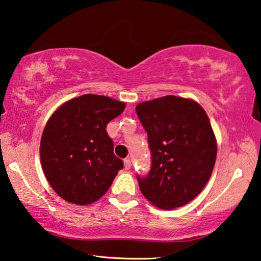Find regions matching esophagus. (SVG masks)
<instances>
[{
    "mask_svg": "<svg viewBox=\"0 0 261 261\" xmlns=\"http://www.w3.org/2000/svg\"><path fill=\"white\" fill-rule=\"evenodd\" d=\"M123 165H125V170H130L132 162L129 159H125V161H123Z\"/></svg>",
    "mask_w": 261,
    "mask_h": 261,
    "instance_id": "esophagus-1",
    "label": "esophagus"
}]
</instances>
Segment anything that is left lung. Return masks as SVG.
I'll list each match as a JSON object with an SVG mask.
<instances>
[{
    "mask_svg": "<svg viewBox=\"0 0 261 261\" xmlns=\"http://www.w3.org/2000/svg\"><path fill=\"white\" fill-rule=\"evenodd\" d=\"M148 133L151 170L138 175L141 193L157 207L184 206L212 174L217 141L206 112L193 99L164 96L136 105Z\"/></svg>",
    "mask_w": 261,
    "mask_h": 261,
    "instance_id": "8db88e82",
    "label": "left lung"
}]
</instances>
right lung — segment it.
I'll use <instances>...</instances> for the list:
<instances>
[{
  "instance_id": "obj_1",
  "label": "right lung",
  "mask_w": 261,
  "mask_h": 261,
  "mask_svg": "<svg viewBox=\"0 0 261 261\" xmlns=\"http://www.w3.org/2000/svg\"><path fill=\"white\" fill-rule=\"evenodd\" d=\"M125 107L108 96L86 94L64 103L49 118L40 143L41 164L49 185L63 199L94 203L122 170L107 125Z\"/></svg>"
}]
</instances>
